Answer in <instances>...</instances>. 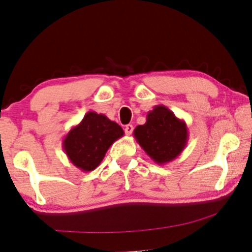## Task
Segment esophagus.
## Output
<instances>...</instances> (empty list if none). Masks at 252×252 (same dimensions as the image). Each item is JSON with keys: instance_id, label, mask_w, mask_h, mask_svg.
Returning <instances> with one entry per match:
<instances>
[{"instance_id": "esophagus-1", "label": "esophagus", "mask_w": 252, "mask_h": 252, "mask_svg": "<svg viewBox=\"0 0 252 252\" xmlns=\"http://www.w3.org/2000/svg\"><path fill=\"white\" fill-rule=\"evenodd\" d=\"M132 131H133V126L127 125L125 126V132L127 134V136H130V134L132 133Z\"/></svg>"}]
</instances>
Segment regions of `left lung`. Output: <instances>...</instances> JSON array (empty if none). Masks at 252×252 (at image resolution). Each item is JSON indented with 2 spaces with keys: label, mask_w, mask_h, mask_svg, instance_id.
Listing matches in <instances>:
<instances>
[{
  "label": "left lung",
  "mask_w": 252,
  "mask_h": 252,
  "mask_svg": "<svg viewBox=\"0 0 252 252\" xmlns=\"http://www.w3.org/2000/svg\"><path fill=\"white\" fill-rule=\"evenodd\" d=\"M133 136L140 147L158 165L175 159L186 148L189 134L183 120L164 105L149 111L146 123L138 126Z\"/></svg>",
  "instance_id": "8db88e82"
}]
</instances>
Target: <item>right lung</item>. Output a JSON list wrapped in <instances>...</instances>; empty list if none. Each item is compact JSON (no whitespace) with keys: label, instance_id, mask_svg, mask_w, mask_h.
Returning a JSON list of instances; mask_svg holds the SVG:
<instances>
[{"label":"right lung","instance_id":"right-lung-1","mask_svg":"<svg viewBox=\"0 0 252 252\" xmlns=\"http://www.w3.org/2000/svg\"><path fill=\"white\" fill-rule=\"evenodd\" d=\"M123 134L118 123L106 115L90 111L67 132L63 139V149L74 166L90 172L98 166L108 148Z\"/></svg>","mask_w":252,"mask_h":252}]
</instances>
